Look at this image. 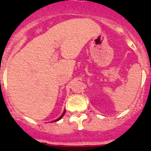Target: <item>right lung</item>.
<instances>
[{"instance_id":"obj_1","label":"right lung","mask_w":151,"mask_h":151,"mask_svg":"<svg viewBox=\"0 0 151 151\" xmlns=\"http://www.w3.org/2000/svg\"><path fill=\"white\" fill-rule=\"evenodd\" d=\"M65 113H66V110H64V111H63V114H62V115H61L59 117V118H58V119H56V120H54V122H57V121H59L60 119H61V118H62V117L63 116V115H64V114H65Z\"/></svg>"}]
</instances>
